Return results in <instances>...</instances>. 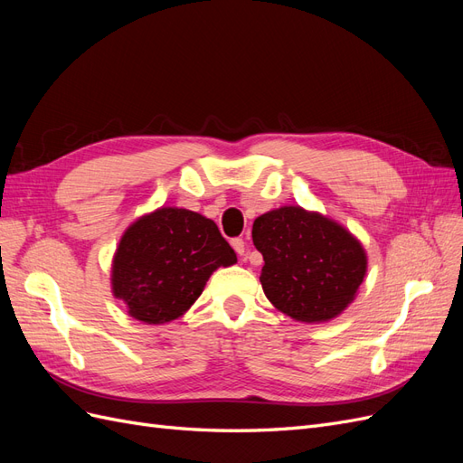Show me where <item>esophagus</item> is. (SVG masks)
I'll return each mask as SVG.
<instances>
[{
    "label": "esophagus",
    "instance_id": "obj_1",
    "mask_svg": "<svg viewBox=\"0 0 463 463\" xmlns=\"http://www.w3.org/2000/svg\"><path fill=\"white\" fill-rule=\"evenodd\" d=\"M232 247L235 249V253L240 255V257H245V241L243 240H240V237H237V240H232Z\"/></svg>",
    "mask_w": 463,
    "mask_h": 463
}]
</instances>
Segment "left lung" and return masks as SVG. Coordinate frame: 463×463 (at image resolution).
Returning <instances> with one entry per match:
<instances>
[{
	"label": "left lung",
	"instance_id": "left-lung-1",
	"mask_svg": "<svg viewBox=\"0 0 463 463\" xmlns=\"http://www.w3.org/2000/svg\"><path fill=\"white\" fill-rule=\"evenodd\" d=\"M253 243L264 259V296L278 311L307 325L342 315L367 274V253L357 237L301 206L259 216Z\"/></svg>",
	"mask_w": 463,
	"mask_h": 463
}]
</instances>
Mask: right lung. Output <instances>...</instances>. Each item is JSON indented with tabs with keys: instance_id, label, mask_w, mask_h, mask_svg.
I'll use <instances>...</instances> for the list:
<instances>
[{
	"instance_id": "1",
	"label": "right lung",
	"mask_w": 463,
	"mask_h": 463,
	"mask_svg": "<svg viewBox=\"0 0 463 463\" xmlns=\"http://www.w3.org/2000/svg\"><path fill=\"white\" fill-rule=\"evenodd\" d=\"M237 262L216 223L187 208L162 206L135 220L111 260V293L129 317L165 325L199 299L210 274Z\"/></svg>"
}]
</instances>
